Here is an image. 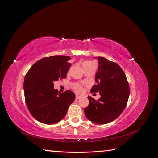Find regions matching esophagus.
Here are the masks:
<instances>
[{
	"label": "esophagus",
	"mask_w": 158,
	"mask_h": 158,
	"mask_svg": "<svg viewBox=\"0 0 158 158\" xmlns=\"http://www.w3.org/2000/svg\"><path fill=\"white\" fill-rule=\"evenodd\" d=\"M81 98H82V97H81V96H80V95H76V99H80Z\"/></svg>",
	"instance_id": "34e87169"
}]
</instances>
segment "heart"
I'll use <instances>...</instances> for the list:
<instances>
[{
    "label": "heart",
    "instance_id": "heart-1",
    "mask_svg": "<svg viewBox=\"0 0 158 158\" xmlns=\"http://www.w3.org/2000/svg\"><path fill=\"white\" fill-rule=\"evenodd\" d=\"M90 62H88V61H85L84 62V63H83L82 66L85 64H87V63H89ZM72 88H73V89L74 91V92H76V93H78V94H81L83 92V90H84V88L82 87V85L78 84V83H73V84H72Z\"/></svg>",
    "mask_w": 158,
    "mask_h": 158
}]
</instances>
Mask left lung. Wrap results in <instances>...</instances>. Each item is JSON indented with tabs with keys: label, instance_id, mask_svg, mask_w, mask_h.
Returning <instances> with one entry per match:
<instances>
[{
	"label": "left lung",
	"instance_id": "8db88e82",
	"mask_svg": "<svg viewBox=\"0 0 158 158\" xmlns=\"http://www.w3.org/2000/svg\"><path fill=\"white\" fill-rule=\"evenodd\" d=\"M98 70L91 92H98L101 98H88L89 103L84 109L85 115L98 125L107 124L118 117L125 109L130 94L126 75L118 64L104 57H98Z\"/></svg>",
	"mask_w": 158,
	"mask_h": 158
}]
</instances>
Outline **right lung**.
<instances>
[{
    "instance_id": "obj_1",
    "label": "right lung",
    "mask_w": 158,
    "mask_h": 158,
    "mask_svg": "<svg viewBox=\"0 0 158 158\" xmlns=\"http://www.w3.org/2000/svg\"><path fill=\"white\" fill-rule=\"evenodd\" d=\"M70 57L55 55L38 60L24 78L23 90L26 103L37 121L52 125L63 119L75 94L70 90L63 93L54 89L55 81L65 78L71 64Z\"/></svg>"
}]
</instances>
